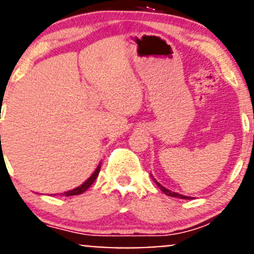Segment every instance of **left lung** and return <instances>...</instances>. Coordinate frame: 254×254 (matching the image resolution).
Wrapping results in <instances>:
<instances>
[{"label": "left lung", "mask_w": 254, "mask_h": 254, "mask_svg": "<svg viewBox=\"0 0 254 254\" xmlns=\"http://www.w3.org/2000/svg\"><path fill=\"white\" fill-rule=\"evenodd\" d=\"M154 180V179H153ZM156 181V180H154ZM156 184H157V186H158L159 189H161V190L164 192L165 194H168V196H170V197H178V198H183V199H191V197H189V196H184V194H180V193H176V192H173V191H170V190H168V189H165V188H163V186L161 185V184L158 183V181H156Z\"/></svg>", "instance_id": "left-lung-1"}]
</instances>
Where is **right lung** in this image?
<instances>
[{"instance_id": "add662e5", "label": "right lung", "mask_w": 254, "mask_h": 254, "mask_svg": "<svg viewBox=\"0 0 254 254\" xmlns=\"http://www.w3.org/2000/svg\"><path fill=\"white\" fill-rule=\"evenodd\" d=\"M100 169H101V164L98 165L97 169L95 170V173H93V174H92L91 176H90V178L87 179V180L85 181V183L82 184L81 186H79V188L74 189V190H71V191H66V192H64V194H65V196H75V194H81L82 192L86 191L87 189H89L90 186L92 185L93 181L96 180V178H97V176H98V173H100Z\"/></svg>"}]
</instances>
